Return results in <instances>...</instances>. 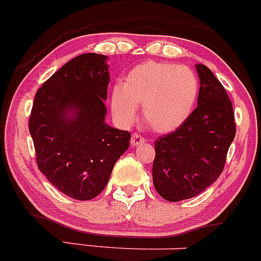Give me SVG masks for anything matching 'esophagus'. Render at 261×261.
Listing matches in <instances>:
<instances>
[{
	"label": "esophagus",
	"mask_w": 261,
	"mask_h": 261,
	"mask_svg": "<svg viewBox=\"0 0 261 261\" xmlns=\"http://www.w3.org/2000/svg\"><path fill=\"white\" fill-rule=\"evenodd\" d=\"M144 143H145V139L139 136V134H133V136H132V139H130L132 147H138V145L144 144Z\"/></svg>",
	"instance_id": "obj_1"
}]
</instances>
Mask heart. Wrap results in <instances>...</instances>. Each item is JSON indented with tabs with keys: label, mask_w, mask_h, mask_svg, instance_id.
<instances>
[{
	"label": "heart",
	"mask_w": 261,
	"mask_h": 261,
	"mask_svg": "<svg viewBox=\"0 0 261 261\" xmlns=\"http://www.w3.org/2000/svg\"><path fill=\"white\" fill-rule=\"evenodd\" d=\"M199 94L197 74L190 68L164 62L134 67L113 89L111 111L119 124L130 125L143 106L145 124L156 133L178 129L192 113Z\"/></svg>",
	"instance_id": "1"
}]
</instances>
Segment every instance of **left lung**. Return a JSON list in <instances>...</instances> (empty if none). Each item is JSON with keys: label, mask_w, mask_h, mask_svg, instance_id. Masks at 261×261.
I'll use <instances>...</instances> for the list:
<instances>
[{"label": "left lung", "mask_w": 261, "mask_h": 261, "mask_svg": "<svg viewBox=\"0 0 261 261\" xmlns=\"http://www.w3.org/2000/svg\"><path fill=\"white\" fill-rule=\"evenodd\" d=\"M200 89L198 107L178 129L159 137L153 163V184L168 201L197 197L223 172L235 137L231 100L204 64H195Z\"/></svg>", "instance_id": "8db88e82"}]
</instances>
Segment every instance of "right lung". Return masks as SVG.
Returning a JSON list of instances; mask_svg holds the SVG:
<instances>
[{"instance_id":"1","label":"right lung","mask_w":261,"mask_h":261,"mask_svg":"<svg viewBox=\"0 0 261 261\" xmlns=\"http://www.w3.org/2000/svg\"><path fill=\"white\" fill-rule=\"evenodd\" d=\"M108 57L85 53L67 62L36 93L30 133L41 173L77 200L96 198L130 133L106 123Z\"/></svg>"}]
</instances>
